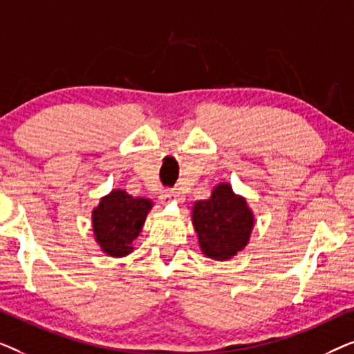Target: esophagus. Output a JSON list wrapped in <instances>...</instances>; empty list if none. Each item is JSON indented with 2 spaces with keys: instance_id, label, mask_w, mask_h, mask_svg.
<instances>
[{
  "instance_id": "esophagus-1",
  "label": "esophagus",
  "mask_w": 354,
  "mask_h": 354,
  "mask_svg": "<svg viewBox=\"0 0 354 354\" xmlns=\"http://www.w3.org/2000/svg\"><path fill=\"white\" fill-rule=\"evenodd\" d=\"M162 198H167V200H180L182 195H180V192H178L177 188H176V190H167V192H164Z\"/></svg>"
}]
</instances>
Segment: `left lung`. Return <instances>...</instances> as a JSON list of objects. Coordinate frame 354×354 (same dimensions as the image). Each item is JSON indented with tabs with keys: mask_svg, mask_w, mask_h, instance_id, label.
<instances>
[{
	"mask_svg": "<svg viewBox=\"0 0 354 354\" xmlns=\"http://www.w3.org/2000/svg\"><path fill=\"white\" fill-rule=\"evenodd\" d=\"M192 222L203 253L225 261L248 245L254 216L243 196L235 195L229 183H219L209 200L193 205Z\"/></svg>",
	"mask_w": 354,
	"mask_h": 354,
	"instance_id": "obj_1",
	"label": "left lung"
}]
</instances>
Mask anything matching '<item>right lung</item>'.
<instances>
[{
    "mask_svg": "<svg viewBox=\"0 0 354 354\" xmlns=\"http://www.w3.org/2000/svg\"><path fill=\"white\" fill-rule=\"evenodd\" d=\"M153 201L133 198L124 190H113L100 200L91 212L95 240L101 251L122 258L133 251V240L143 229Z\"/></svg>",
    "mask_w": 354,
    "mask_h": 354,
    "instance_id": "right-lung-1",
    "label": "right lung"
}]
</instances>
